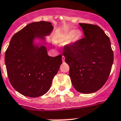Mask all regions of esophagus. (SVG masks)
<instances>
[{
  "label": "esophagus",
  "instance_id": "34e87169",
  "mask_svg": "<svg viewBox=\"0 0 121 121\" xmlns=\"http://www.w3.org/2000/svg\"><path fill=\"white\" fill-rule=\"evenodd\" d=\"M62 61L64 62V60H65V57L64 56H62Z\"/></svg>",
  "mask_w": 121,
  "mask_h": 121
}]
</instances>
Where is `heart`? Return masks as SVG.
I'll return each instance as SVG.
<instances>
[{"label": "heart", "instance_id": "1", "mask_svg": "<svg viewBox=\"0 0 121 121\" xmlns=\"http://www.w3.org/2000/svg\"><path fill=\"white\" fill-rule=\"evenodd\" d=\"M81 36V32L79 30H70L69 31L67 32L62 36V40L67 42L69 40V43L74 44L77 42L80 39Z\"/></svg>", "mask_w": 121, "mask_h": 121}]
</instances>
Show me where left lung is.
I'll list each match as a JSON object with an SVG mask.
<instances>
[{"instance_id":"8db88e82","label":"left lung","mask_w":121,"mask_h":121,"mask_svg":"<svg viewBox=\"0 0 121 121\" xmlns=\"http://www.w3.org/2000/svg\"><path fill=\"white\" fill-rule=\"evenodd\" d=\"M85 37L65 46L63 55L69 65L74 87L83 94L97 91L108 79L114 60L109 37L97 25L79 23Z\"/></svg>"}]
</instances>
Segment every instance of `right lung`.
Here are the masks:
<instances>
[{"label": "right lung", "instance_id": "1", "mask_svg": "<svg viewBox=\"0 0 121 121\" xmlns=\"http://www.w3.org/2000/svg\"><path fill=\"white\" fill-rule=\"evenodd\" d=\"M53 29L51 22L28 24L12 37L5 62L10 84L17 91L30 97L45 94L62 63V55L51 57L44 45H35V38L44 39Z\"/></svg>", "mask_w": 121, "mask_h": 121}]
</instances>
